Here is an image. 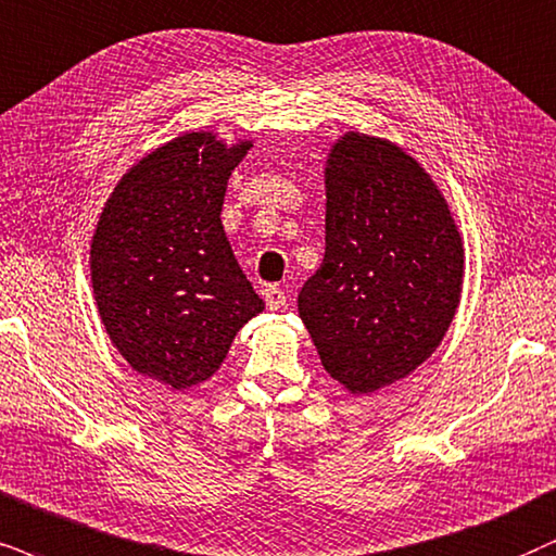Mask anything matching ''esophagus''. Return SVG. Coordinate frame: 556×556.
<instances>
[{
    "instance_id": "1",
    "label": "esophagus",
    "mask_w": 556,
    "mask_h": 556,
    "mask_svg": "<svg viewBox=\"0 0 556 556\" xmlns=\"http://www.w3.org/2000/svg\"><path fill=\"white\" fill-rule=\"evenodd\" d=\"M264 300H266V307H269V311H277V307H282L285 302H287V294H285V290L282 287H277V285H269V287H264Z\"/></svg>"
}]
</instances>
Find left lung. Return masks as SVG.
I'll return each instance as SVG.
<instances>
[{
    "label": "left lung",
    "instance_id": "left-lung-1",
    "mask_svg": "<svg viewBox=\"0 0 556 556\" xmlns=\"http://www.w3.org/2000/svg\"><path fill=\"white\" fill-rule=\"evenodd\" d=\"M465 245L426 168L351 130L326 159V256L298 311L320 364L351 395L420 367L459 307Z\"/></svg>",
    "mask_w": 556,
    "mask_h": 556
}]
</instances>
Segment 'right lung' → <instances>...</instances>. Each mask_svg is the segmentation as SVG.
I'll use <instances>...</instances> for the list:
<instances>
[{"mask_svg":"<svg viewBox=\"0 0 556 556\" xmlns=\"http://www.w3.org/2000/svg\"><path fill=\"white\" fill-rule=\"evenodd\" d=\"M251 140L197 130L123 174L91 236V287L110 341L138 375L172 390L205 382L264 311L223 230L230 172Z\"/></svg>","mask_w":556,"mask_h":556,"instance_id":"obj_1","label":"right lung"}]
</instances>
